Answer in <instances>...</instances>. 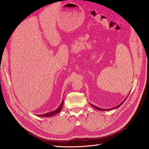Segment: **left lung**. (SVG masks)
<instances>
[{
  "label": "left lung",
  "instance_id": "obj_1",
  "mask_svg": "<svg viewBox=\"0 0 149 149\" xmlns=\"http://www.w3.org/2000/svg\"><path fill=\"white\" fill-rule=\"evenodd\" d=\"M127 97H128V95H127ZM127 97H126V98H127ZM126 98L125 99L123 102L121 103V104H120L118 106H116V107H115L114 108H111V109H101V108H100V107H97V106H94V105H93V104H91L90 103V104L93 107H94L95 109H97V110H98V111H110V110H112V109H115V108H117V107H120L124 102V101L126 100Z\"/></svg>",
  "mask_w": 149,
  "mask_h": 149
}]
</instances>
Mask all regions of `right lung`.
I'll return each instance as SVG.
<instances>
[{
	"label": "right lung",
	"instance_id": "right-lung-1",
	"mask_svg": "<svg viewBox=\"0 0 149 149\" xmlns=\"http://www.w3.org/2000/svg\"><path fill=\"white\" fill-rule=\"evenodd\" d=\"M63 102H64V101L62 100L61 103L60 105L59 106V107H58L57 109H56V110H55V111H52V112H51L46 113L42 114V115H37V116H39V117H45V118H46V117L52 116H53V115H56V114L58 113V112H60L61 111L63 106Z\"/></svg>",
	"mask_w": 149,
	"mask_h": 149
}]
</instances>
